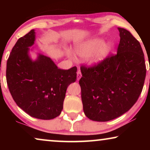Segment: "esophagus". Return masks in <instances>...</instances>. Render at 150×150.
Returning <instances> with one entry per match:
<instances>
[{"label":"esophagus","instance_id":"34e87169","mask_svg":"<svg viewBox=\"0 0 150 150\" xmlns=\"http://www.w3.org/2000/svg\"><path fill=\"white\" fill-rule=\"evenodd\" d=\"M81 77H82V74L81 72V71L78 70L77 71V81H79Z\"/></svg>","mask_w":150,"mask_h":150}]
</instances>
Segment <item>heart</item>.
Masks as SVG:
<instances>
[{
  "label": "heart",
  "instance_id": "obj_1",
  "mask_svg": "<svg viewBox=\"0 0 150 150\" xmlns=\"http://www.w3.org/2000/svg\"><path fill=\"white\" fill-rule=\"evenodd\" d=\"M110 50V45L104 43L100 38L91 39L74 46V52L76 54L81 58H88L90 63L96 65L103 62L109 55ZM66 54L69 57L72 56V53L69 50H66Z\"/></svg>",
  "mask_w": 150,
  "mask_h": 150
}]
</instances>
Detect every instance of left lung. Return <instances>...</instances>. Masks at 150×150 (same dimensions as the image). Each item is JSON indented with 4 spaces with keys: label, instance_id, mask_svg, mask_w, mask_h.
<instances>
[{
    "label": "left lung",
    "instance_id": "left-lung-1",
    "mask_svg": "<svg viewBox=\"0 0 150 150\" xmlns=\"http://www.w3.org/2000/svg\"><path fill=\"white\" fill-rule=\"evenodd\" d=\"M116 55L93 67H81L79 84L83 110L89 120L108 122L122 115L136 103L146 76L140 43L128 30L118 28Z\"/></svg>",
    "mask_w": 150,
    "mask_h": 150
}]
</instances>
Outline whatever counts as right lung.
<instances>
[{"label": "right lung", "mask_w": 150, "mask_h": 150, "mask_svg": "<svg viewBox=\"0 0 150 150\" xmlns=\"http://www.w3.org/2000/svg\"><path fill=\"white\" fill-rule=\"evenodd\" d=\"M35 41L34 29L17 41L7 62V83L21 109L33 117L52 120L62 111L67 88L76 81L77 68L59 69L50 57L40 53L33 60L29 47Z\"/></svg>", "instance_id": "1"}]
</instances>
